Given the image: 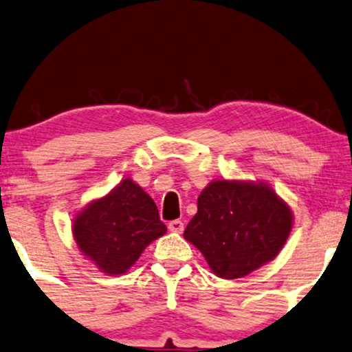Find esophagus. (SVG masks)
I'll list each match as a JSON object with an SVG mask.
<instances>
[{
	"label": "esophagus",
	"instance_id": "esophagus-1",
	"mask_svg": "<svg viewBox=\"0 0 352 352\" xmlns=\"http://www.w3.org/2000/svg\"><path fill=\"white\" fill-rule=\"evenodd\" d=\"M168 228H169V232H173V233H183L184 223L181 222V220H173V222L168 223Z\"/></svg>",
	"mask_w": 352,
	"mask_h": 352
}]
</instances>
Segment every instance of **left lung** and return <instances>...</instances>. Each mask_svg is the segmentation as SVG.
<instances>
[{"label": "left lung", "instance_id": "obj_1", "mask_svg": "<svg viewBox=\"0 0 352 352\" xmlns=\"http://www.w3.org/2000/svg\"><path fill=\"white\" fill-rule=\"evenodd\" d=\"M287 202L264 181L214 179L197 199L184 238L215 276L240 279L271 263L292 232Z\"/></svg>", "mask_w": 352, "mask_h": 352}]
</instances>
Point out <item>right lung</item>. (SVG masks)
Segmentation results:
<instances>
[{
	"label": "right lung",
	"instance_id": "1",
	"mask_svg": "<svg viewBox=\"0 0 352 352\" xmlns=\"http://www.w3.org/2000/svg\"><path fill=\"white\" fill-rule=\"evenodd\" d=\"M80 253L107 276L125 274L151 241L166 233L158 209L132 177L93 199L72 220Z\"/></svg>",
	"mask_w": 352,
	"mask_h": 352
}]
</instances>
